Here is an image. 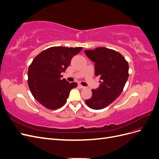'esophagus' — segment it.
Wrapping results in <instances>:
<instances>
[{"instance_id":"1","label":"esophagus","mask_w":159,"mask_h":159,"mask_svg":"<svg viewBox=\"0 0 159 159\" xmlns=\"http://www.w3.org/2000/svg\"><path fill=\"white\" fill-rule=\"evenodd\" d=\"M78 86L80 87V88H81V89H84L85 88V87L84 86H83V85H78Z\"/></svg>"}]
</instances>
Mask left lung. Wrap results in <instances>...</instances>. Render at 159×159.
<instances>
[{"label": "left lung", "mask_w": 159, "mask_h": 159, "mask_svg": "<svg viewBox=\"0 0 159 159\" xmlns=\"http://www.w3.org/2000/svg\"><path fill=\"white\" fill-rule=\"evenodd\" d=\"M84 52L95 63V76L101 80L99 87L91 90L92 96L85 103L92 109H102L121 95L129 78L128 62L119 52L107 48H97Z\"/></svg>", "instance_id": "left-lung-1"}]
</instances>
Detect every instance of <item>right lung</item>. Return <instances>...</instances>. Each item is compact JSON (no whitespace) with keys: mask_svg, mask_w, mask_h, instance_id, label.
<instances>
[{"mask_svg":"<svg viewBox=\"0 0 159 159\" xmlns=\"http://www.w3.org/2000/svg\"><path fill=\"white\" fill-rule=\"evenodd\" d=\"M82 49L81 47H51L34 58L28 70V85L33 97L46 108L56 110L64 106L71 89L78 86L75 82L61 79V73Z\"/></svg>","mask_w":159,"mask_h":159,"instance_id":"1","label":"right lung"}]
</instances>
